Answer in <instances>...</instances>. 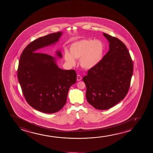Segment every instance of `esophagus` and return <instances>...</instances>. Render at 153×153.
<instances>
[{"mask_svg": "<svg viewBox=\"0 0 153 153\" xmlns=\"http://www.w3.org/2000/svg\"><path fill=\"white\" fill-rule=\"evenodd\" d=\"M82 76H80L79 75H77V81H80V80H82Z\"/></svg>", "mask_w": 153, "mask_h": 153, "instance_id": "obj_1", "label": "esophagus"}]
</instances>
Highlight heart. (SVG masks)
Returning <instances> with one entry per match:
<instances>
[{
  "instance_id": "obj_1",
  "label": "heart",
  "mask_w": 153,
  "mask_h": 153,
  "mask_svg": "<svg viewBox=\"0 0 153 153\" xmlns=\"http://www.w3.org/2000/svg\"><path fill=\"white\" fill-rule=\"evenodd\" d=\"M70 52L65 50L64 58L68 64L75 65V59H80V65L83 68L90 69L96 66L102 60L105 52V44L100 40L84 39L70 46Z\"/></svg>"
}]
</instances>
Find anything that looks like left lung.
Instances as JSON below:
<instances>
[{"label":"left lung","mask_w":153,"mask_h":153,"mask_svg":"<svg viewBox=\"0 0 153 153\" xmlns=\"http://www.w3.org/2000/svg\"><path fill=\"white\" fill-rule=\"evenodd\" d=\"M103 34L109 41V51L82 79L88 102L96 109L105 110L117 105L128 94L133 65L126 45L117 38Z\"/></svg>","instance_id":"1"}]
</instances>
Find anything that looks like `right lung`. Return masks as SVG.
Masks as SVG:
<instances>
[{
  "label": "right lung",
  "mask_w": 153,
  "mask_h": 153,
  "mask_svg": "<svg viewBox=\"0 0 153 153\" xmlns=\"http://www.w3.org/2000/svg\"><path fill=\"white\" fill-rule=\"evenodd\" d=\"M62 33L50 34L31 42L19 61L18 78L25 100L33 108L43 113L61 110L66 102L70 87L76 82L75 70L61 69L56 57L39 53L41 48L56 44ZM56 54L62 57L59 51Z\"/></svg>",
  "instance_id": "obj_1"
}]
</instances>
